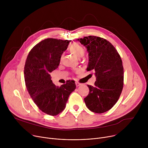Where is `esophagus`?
I'll list each match as a JSON object with an SVG mask.
<instances>
[{"mask_svg": "<svg viewBox=\"0 0 148 148\" xmlns=\"http://www.w3.org/2000/svg\"><path fill=\"white\" fill-rule=\"evenodd\" d=\"M75 85H76L77 87H78V86H79L81 85V84L79 83V82H75Z\"/></svg>", "mask_w": 148, "mask_h": 148, "instance_id": "obj_1", "label": "esophagus"}]
</instances>
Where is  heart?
<instances>
[{
	"label": "heart",
	"mask_w": 148,
	"mask_h": 148,
	"mask_svg": "<svg viewBox=\"0 0 148 148\" xmlns=\"http://www.w3.org/2000/svg\"><path fill=\"white\" fill-rule=\"evenodd\" d=\"M69 50L71 53L74 55L78 58L82 57L85 53V49L81 45L77 43L72 44L69 48ZM62 57H61V60H62Z\"/></svg>",
	"instance_id": "1"
}]
</instances>
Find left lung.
I'll use <instances>...</instances> for the list:
<instances>
[{
	"label": "left lung",
	"mask_w": 148,
	"mask_h": 148,
	"mask_svg": "<svg viewBox=\"0 0 148 148\" xmlns=\"http://www.w3.org/2000/svg\"><path fill=\"white\" fill-rule=\"evenodd\" d=\"M77 40L86 46L89 53L87 70H92L96 76L94 86L87 85L90 91L84 101L93 112H107L116 103L123 89L121 58L114 46L103 38L89 36Z\"/></svg>",
	"instance_id": "1"
}]
</instances>
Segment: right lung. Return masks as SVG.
Here are the masks:
<instances>
[{
  "label": "right lung",
  "instance_id": "right-lung-1",
  "mask_svg": "<svg viewBox=\"0 0 148 148\" xmlns=\"http://www.w3.org/2000/svg\"><path fill=\"white\" fill-rule=\"evenodd\" d=\"M71 41L45 39L33 47L26 61L24 76L29 94L42 112L51 116L65 109L69 95L76 88L75 82L70 80L57 87L50 75L58 68L61 55Z\"/></svg>",
  "mask_w": 148,
  "mask_h": 148
}]
</instances>
